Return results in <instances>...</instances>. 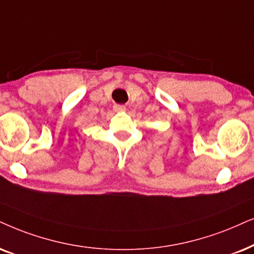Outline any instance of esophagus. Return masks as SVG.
<instances>
[{
	"label": "esophagus",
	"instance_id": "esophagus-1",
	"mask_svg": "<svg viewBox=\"0 0 254 254\" xmlns=\"http://www.w3.org/2000/svg\"><path fill=\"white\" fill-rule=\"evenodd\" d=\"M114 110L116 111V112L125 111V107H124V105H115V107H114Z\"/></svg>",
	"mask_w": 254,
	"mask_h": 254
}]
</instances>
